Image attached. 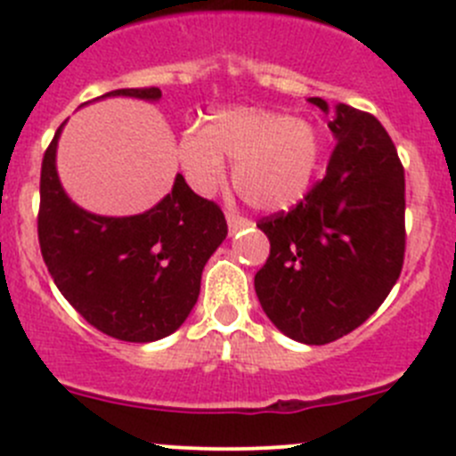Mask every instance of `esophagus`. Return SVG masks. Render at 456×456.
<instances>
[{
	"instance_id": "obj_1",
	"label": "esophagus",
	"mask_w": 456,
	"mask_h": 456,
	"mask_svg": "<svg viewBox=\"0 0 456 456\" xmlns=\"http://www.w3.org/2000/svg\"><path fill=\"white\" fill-rule=\"evenodd\" d=\"M227 224H229V233H236L240 232V229L251 227V220L242 218V216L238 214H227Z\"/></svg>"
}]
</instances>
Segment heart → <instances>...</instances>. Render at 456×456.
<instances>
[{"instance_id": "obj_1", "label": "heart", "mask_w": 456, "mask_h": 456, "mask_svg": "<svg viewBox=\"0 0 456 456\" xmlns=\"http://www.w3.org/2000/svg\"><path fill=\"white\" fill-rule=\"evenodd\" d=\"M322 150V134L309 118L265 108H224L211 114L205 130L183 132L178 160L202 196L223 185L224 159L232 160L242 199L254 209L284 211L309 191Z\"/></svg>"}]
</instances>
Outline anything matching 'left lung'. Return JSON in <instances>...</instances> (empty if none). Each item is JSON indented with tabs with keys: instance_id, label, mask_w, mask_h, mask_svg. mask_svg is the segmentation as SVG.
I'll return each instance as SVG.
<instances>
[{
	"instance_id": "left-lung-1",
	"label": "left lung",
	"mask_w": 456,
	"mask_h": 456,
	"mask_svg": "<svg viewBox=\"0 0 456 456\" xmlns=\"http://www.w3.org/2000/svg\"><path fill=\"white\" fill-rule=\"evenodd\" d=\"M309 103L330 114L329 103ZM326 176L289 214L262 218L271 254L256 273L262 311L280 333L322 346L364 324L397 282L406 249V183L388 132L335 105Z\"/></svg>"
}]
</instances>
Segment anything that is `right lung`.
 <instances>
[{"instance_id": "add662e5", "label": "right lung", "mask_w": 456, "mask_h": 456, "mask_svg": "<svg viewBox=\"0 0 456 456\" xmlns=\"http://www.w3.org/2000/svg\"><path fill=\"white\" fill-rule=\"evenodd\" d=\"M156 103L159 87H123L99 96ZM54 134L41 163L39 245L54 284L94 329L147 344L181 329L200 293L207 260L227 238L218 205L191 191L183 174L172 191L134 216H101L77 205L57 172Z\"/></svg>"}]
</instances>
